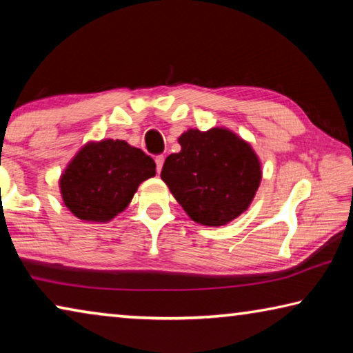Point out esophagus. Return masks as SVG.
<instances>
[{
  "mask_svg": "<svg viewBox=\"0 0 353 353\" xmlns=\"http://www.w3.org/2000/svg\"><path fill=\"white\" fill-rule=\"evenodd\" d=\"M163 162H165V157H163V155H155V170H157V172L162 171Z\"/></svg>",
  "mask_w": 353,
  "mask_h": 353,
  "instance_id": "obj_1",
  "label": "esophagus"
}]
</instances>
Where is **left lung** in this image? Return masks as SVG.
Masks as SVG:
<instances>
[{
	"label": "left lung",
	"mask_w": 353,
	"mask_h": 353,
	"mask_svg": "<svg viewBox=\"0 0 353 353\" xmlns=\"http://www.w3.org/2000/svg\"><path fill=\"white\" fill-rule=\"evenodd\" d=\"M181 152L166 157L160 177L188 216L224 225L246 210L261 181L252 148L225 129H190Z\"/></svg>",
	"instance_id": "obj_1"
}]
</instances>
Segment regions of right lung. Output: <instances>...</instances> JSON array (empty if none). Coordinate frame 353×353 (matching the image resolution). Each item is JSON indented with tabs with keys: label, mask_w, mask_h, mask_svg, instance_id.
<instances>
[{
	"label": "right lung",
	"mask_w": 353,
	"mask_h": 353,
	"mask_svg": "<svg viewBox=\"0 0 353 353\" xmlns=\"http://www.w3.org/2000/svg\"><path fill=\"white\" fill-rule=\"evenodd\" d=\"M155 176V162L123 140H104L81 149L61 179L65 205L83 221L105 223L132 199L139 185Z\"/></svg>",
	"instance_id": "obj_1"
}]
</instances>
